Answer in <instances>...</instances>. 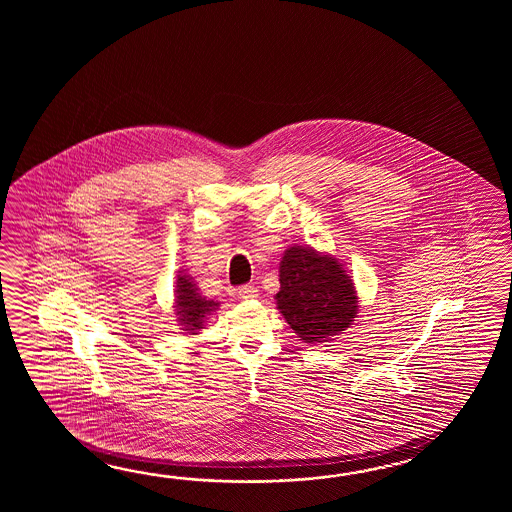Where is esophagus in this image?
Returning <instances> with one entry per match:
<instances>
[{
	"instance_id": "esophagus-1",
	"label": "esophagus",
	"mask_w": 512,
	"mask_h": 512,
	"mask_svg": "<svg viewBox=\"0 0 512 512\" xmlns=\"http://www.w3.org/2000/svg\"><path fill=\"white\" fill-rule=\"evenodd\" d=\"M238 294L243 300H252V298H258V289L254 285H241Z\"/></svg>"
}]
</instances>
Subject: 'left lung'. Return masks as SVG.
<instances>
[{"mask_svg": "<svg viewBox=\"0 0 512 512\" xmlns=\"http://www.w3.org/2000/svg\"><path fill=\"white\" fill-rule=\"evenodd\" d=\"M276 305L305 344L331 340L359 313L355 285L337 258L296 245L283 254Z\"/></svg>", "mask_w": 512, "mask_h": 512, "instance_id": "1", "label": "left lung"}]
</instances>
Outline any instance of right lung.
Wrapping results in <instances>:
<instances>
[{"label": "right lung", "mask_w": 512, "mask_h": 512, "mask_svg": "<svg viewBox=\"0 0 512 512\" xmlns=\"http://www.w3.org/2000/svg\"><path fill=\"white\" fill-rule=\"evenodd\" d=\"M175 285V311L177 320L181 322L183 331L190 335H197L199 329H203V322L207 316L218 307V302L207 300L197 291L196 283L188 274H179Z\"/></svg>", "instance_id": "right-lung-1"}]
</instances>
